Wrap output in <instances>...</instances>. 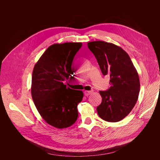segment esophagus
I'll return each mask as SVG.
<instances>
[{"instance_id":"obj_1","label":"esophagus","mask_w":160,"mask_h":160,"mask_svg":"<svg viewBox=\"0 0 160 160\" xmlns=\"http://www.w3.org/2000/svg\"><path fill=\"white\" fill-rule=\"evenodd\" d=\"M92 91H93L92 90H91V91H85L84 92H83V93H84V95L86 96H88L89 95H90Z\"/></svg>"}]
</instances>
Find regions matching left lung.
<instances>
[{
    "label": "left lung",
    "instance_id": "8db88e82",
    "mask_svg": "<svg viewBox=\"0 0 160 160\" xmlns=\"http://www.w3.org/2000/svg\"><path fill=\"white\" fill-rule=\"evenodd\" d=\"M102 74L110 77V88L100 91L102 102L97 108L98 116L108 122H118L127 117L138 98V73L128 54L120 47L102 41L89 42Z\"/></svg>",
    "mask_w": 160,
    "mask_h": 160
}]
</instances>
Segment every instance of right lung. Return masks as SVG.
<instances>
[{
    "mask_svg": "<svg viewBox=\"0 0 160 160\" xmlns=\"http://www.w3.org/2000/svg\"><path fill=\"white\" fill-rule=\"evenodd\" d=\"M82 46V43L50 45L33 70V101L42 118L57 128L69 127L78 118L77 106L83 93L67 87L66 83L72 78V63Z\"/></svg>",
    "mask_w": 160,
    "mask_h": 160,
    "instance_id": "1",
    "label": "right lung"
}]
</instances>
